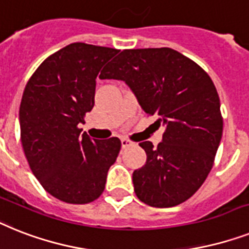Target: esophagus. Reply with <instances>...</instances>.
I'll return each instance as SVG.
<instances>
[{
  "label": "esophagus",
  "mask_w": 249,
  "mask_h": 249,
  "mask_svg": "<svg viewBox=\"0 0 249 249\" xmlns=\"http://www.w3.org/2000/svg\"><path fill=\"white\" fill-rule=\"evenodd\" d=\"M131 145H134V142H131V141L126 138L121 139V147L123 148H128V147H131Z\"/></svg>",
  "instance_id": "34e87169"
}]
</instances>
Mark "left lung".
I'll return each instance as SVG.
<instances>
[{
  "instance_id": "obj_1",
  "label": "left lung",
  "mask_w": 249,
  "mask_h": 249,
  "mask_svg": "<svg viewBox=\"0 0 249 249\" xmlns=\"http://www.w3.org/2000/svg\"><path fill=\"white\" fill-rule=\"evenodd\" d=\"M100 78L124 80L145 114L165 126L157 147L139 143L147 161L133 173L137 197L152 207L187 201L205 183L223 135L219 94L209 74L161 47L123 50Z\"/></svg>"
}]
</instances>
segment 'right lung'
Listing matches in <instances>:
<instances>
[{
	"instance_id": "add662e5",
	"label": "right lung",
	"mask_w": 249,
	"mask_h": 249,
	"mask_svg": "<svg viewBox=\"0 0 249 249\" xmlns=\"http://www.w3.org/2000/svg\"><path fill=\"white\" fill-rule=\"evenodd\" d=\"M119 50L71 43L30 76L20 104V138L30 170L60 201L86 205L102 195L120 139H90L79 128L94 106L96 78Z\"/></svg>"
}]
</instances>
